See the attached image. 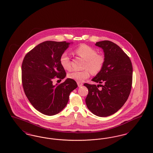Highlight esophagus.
I'll use <instances>...</instances> for the list:
<instances>
[{
	"mask_svg": "<svg viewBox=\"0 0 153 153\" xmlns=\"http://www.w3.org/2000/svg\"><path fill=\"white\" fill-rule=\"evenodd\" d=\"M77 85H78V87H82V86L83 84H82V82H77Z\"/></svg>",
	"mask_w": 153,
	"mask_h": 153,
	"instance_id": "1",
	"label": "esophagus"
}]
</instances>
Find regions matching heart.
<instances>
[{
    "mask_svg": "<svg viewBox=\"0 0 153 153\" xmlns=\"http://www.w3.org/2000/svg\"><path fill=\"white\" fill-rule=\"evenodd\" d=\"M74 52L85 61L84 69H87L82 71H74L70 72L68 74L69 79L81 82L89 77L90 72L93 74H97L102 71L105 64V58L104 54L97 53L96 49L83 44L77 47ZM59 62L64 69L69 71L72 69L71 59L67 52L65 51L61 55Z\"/></svg>",
    "mask_w": 153,
    "mask_h": 153,
    "instance_id": "b5f03b06",
    "label": "heart"
}]
</instances>
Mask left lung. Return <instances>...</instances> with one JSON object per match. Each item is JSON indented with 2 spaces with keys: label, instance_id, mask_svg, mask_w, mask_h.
Here are the masks:
<instances>
[{
  "label": "left lung",
  "instance_id": "1",
  "mask_svg": "<svg viewBox=\"0 0 153 153\" xmlns=\"http://www.w3.org/2000/svg\"><path fill=\"white\" fill-rule=\"evenodd\" d=\"M95 45L102 49L105 62L102 71L92 80L100 84H84L88 89L85 102L95 115L108 117L120 109L128 99L132 87V66L129 57L117 44L102 41ZM99 85L100 90L98 89Z\"/></svg>",
  "mask_w": 153,
  "mask_h": 153
}]
</instances>
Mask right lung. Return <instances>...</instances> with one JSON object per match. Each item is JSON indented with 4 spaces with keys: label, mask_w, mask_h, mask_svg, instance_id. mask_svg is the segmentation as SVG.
<instances>
[{
    "label": "right lung",
    "mask_w": 153,
    "mask_h": 153,
    "mask_svg": "<svg viewBox=\"0 0 153 153\" xmlns=\"http://www.w3.org/2000/svg\"><path fill=\"white\" fill-rule=\"evenodd\" d=\"M70 43L47 41L38 44L25 56L22 64V82L25 94L36 109L44 115H56L65 107L76 82L67 79L53 84L55 78L64 79L65 69L61 65V55Z\"/></svg>",
    "instance_id": "add662e5"
}]
</instances>
